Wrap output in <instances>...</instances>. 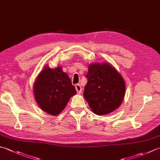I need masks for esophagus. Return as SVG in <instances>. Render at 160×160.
I'll return each mask as SVG.
<instances>
[{"label":"esophagus","mask_w":160,"mask_h":160,"mask_svg":"<svg viewBox=\"0 0 160 160\" xmlns=\"http://www.w3.org/2000/svg\"><path fill=\"white\" fill-rule=\"evenodd\" d=\"M75 87H76V89L77 91V93H78V94H80V93L82 92V87H81V85L80 84H76V86H75Z\"/></svg>","instance_id":"esophagus-1"}]
</instances>
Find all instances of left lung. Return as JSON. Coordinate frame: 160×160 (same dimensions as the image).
<instances>
[{"label": "left lung", "instance_id": "8db88e82", "mask_svg": "<svg viewBox=\"0 0 160 160\" xmlns=\"http://www.w3.org/2000/svg\"><path fill=\"white\" fill-rule=\"evenodd\" d=\"M84 97L97 115L108 114L120 107L126 93L121 75L108 62L89 66Z\"/></svg>", "mask_w": 160, "mask_h": 160}]
</instances>
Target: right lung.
Here are the masks:
<instances>
[{
	"mask_svg": "<svg viewBox=\"0 0 160 160\" xmlns=\"http://www.w3.org/2000/svg\"><path fill=\"white\" fill-rule=\"evenodd\" d=\"M35 101L40 108L52 116L61 113L71 96L76 94L68 75L62 67L51 68L48 66L40 72L33 86Z\"/></svg>",
	"mask_w": 160,
	"mask_h": 160,
	"instance_id": "1",
	"label": "right lung"
}]
</instances>
